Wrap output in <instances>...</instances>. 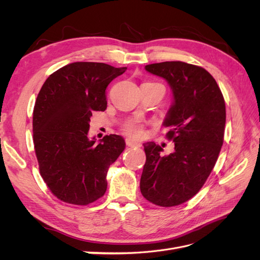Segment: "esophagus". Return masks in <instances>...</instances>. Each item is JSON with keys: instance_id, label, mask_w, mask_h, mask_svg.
I'll return each instance as SVG.
<instances>
[{"instance_id": "1", "label": "esophagus", "mask_w": 260, "mask_h": 260, "mask_svg": "<svg viewBox=\"0 0 260 260\" xmlns=\"http://www.w3.org/2000/svg\"><path fill=\"white\" fill-rule=\"evenodd\" d=\"M125 144H127L129 147H135V146H141V144L139 142H137V141H133L131 140L130 138L125 139Z\"/></svg>"}]
</instances>
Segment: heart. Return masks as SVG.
I'll return each mask as SVG.
<instances>
[{
	"mask_svg": "<svg viewBox=\"0 0 260 260\" xmlns=\"http://www.w3.org/2000/svg\"><path fill=\"white\" fill-rule=\"evenodd\" d=\"M123 131L125 135H128L131 138H135V139H141L144 135L143 124L138 121H132V122H129L128 124H125L123 127Z\"/></svg>",
	"mask_w": 260,
	"mask_h": 260,
	"instance_id": "1",
	"label": "heart"
}]
</instances>
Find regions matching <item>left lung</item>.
<instances>
[{"instance_id":"1","label":"left lung","mask_w":260,"mask_h":260,"mask_svg":"<svg viewBox=\"0 0 260 260\" xmlns=\"http://www.w3.org/2000/svg\"><path fill=\"white\" fill-rule=\"evenodd\" d=\"M167 80L174 94L164 121L175 152L167 156L154 142L144 143L146 162L141 193L157 206L172 207L191 200L206 182L223 144L225 104L216 80L203 67L183 61L146 65Z\"/></svg>"}]
</instances>
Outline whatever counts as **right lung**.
I'll list each match as a JSON object with an SVG mask.
<instances>
[{
  "label": "right lung",
  "mask_w": 260,
  "mask_h": 260,
  "mask_svg": "<svg viewBox=\"0 0 260 260\" xmlns=\"http://www.w3.org/2000/svg\"><path fill=\"white\" fill-rule=\"evenodd\" d=\"M127 67L76 61L50 75L34 108L35 152L40 175L53 195L89 205L107 188V171L125 147L120 136L88 139L93 112L107 107L105 91Z\"/></svg>",
  "instance_id": "right-lung-1"
}]
</instances>
